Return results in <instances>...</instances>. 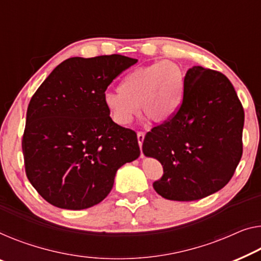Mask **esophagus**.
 Here are the masks:
<instances>
[{"label": "esophagus", "mask_w": 261, "mask_h": 261, "mask_svg": "<svg viewBox=\"0 0 261 261\" xmlns=\"http://www.w3.org/2000/svg\"><path fill=\"white\" fill-rule=\"evenodd\" d=\"M144 138H145V134H144V132H142V131L137 132V139H138V144H139V146H142V145H143Z\"/></svg>", "instance_id": "esophagus-1"}]
</instances>
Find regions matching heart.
<instances>
[{"label": "heart", "mask_w": 261, "mask_h": 261, "mask_svg": "<svg viewBox=\"0 0 261 261\" xmlns=\"http://www.w3.org/2000/svg\"><path fill=\"white\" fill-rule=\"evenodd\" d=\"M118 91L106 93L103 99L116 124L129 125L137 115L138 106L154 123H164L179 110L185 93V76L174 62H154L127 73Z\"/></svg>", "instance_id": "b5f03b06"}]
</instances>
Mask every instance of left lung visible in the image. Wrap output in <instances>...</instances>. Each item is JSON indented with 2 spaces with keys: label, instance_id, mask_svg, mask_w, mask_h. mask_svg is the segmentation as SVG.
I'll return each instance as SVG.
<instances>
[{
  "label": "left lung",
  "instance_id": "obj_1",
  "mask_svg": "<svg viewBox=\"0 0 261 261\" xmlns=\"http://www.w3.org/2000/svg\"><path fill=\"white\" fill-rule=\"evenodd\" d=\"M244 109L228 79L193 65L176 115L147 132L143 153L155 158L164 174L153 182L163 198L191 201L224 188L243 154Z\"/></svg>",
  "mask_w": 261,
  "mask_h": 261
}]
</instances>
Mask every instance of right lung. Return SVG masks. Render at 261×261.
<instances>
[{
    "label": "right lung",
    "mask_w": 261,
    "mask_h": 261,
    "mask_svg": "<svg viewBox=\"0 0 261 261\" xmlns=\"http://www.w3.org/2000/svg\"><path fill=\"white\" fill-rule=\"evenodd\" d=\"M137 63L122 55L71 57L30 99L22 150L31 185L54 206L84 210L110 193L117 170L141 154L135 131L104 107L107 88Z\"/></svg>",
    "instance_id": "add662e5"
}]
</instances>
